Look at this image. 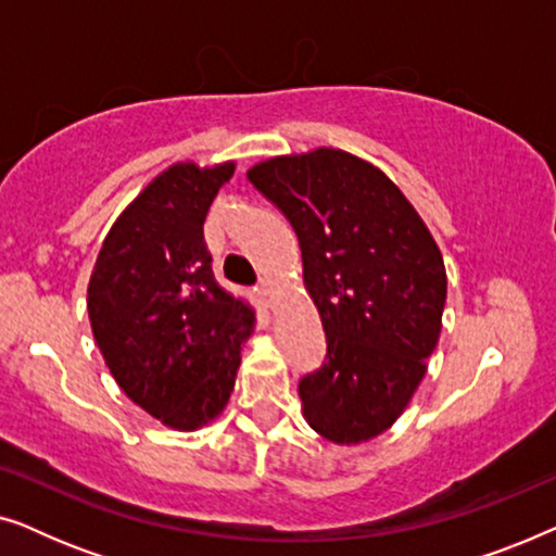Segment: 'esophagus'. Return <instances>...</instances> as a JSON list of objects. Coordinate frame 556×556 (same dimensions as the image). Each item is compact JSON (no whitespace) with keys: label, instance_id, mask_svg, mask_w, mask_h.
<instances>
[{"label":"esophagus","instance_id":"esophagus-1","mask_svg":"<svg viewBox=\"0 0 556 556\" xmlns=\"http://www.w3.org/2000/svg\"><path fill=\"white\" fill-rule=\"evenodd\" d=\"M257 293H261V299L268 303V306H273V301H276V293H278V283L276 280L265 278L261 280V286H257Z\"/></svg>","mask_w":556,"mask_h":556}]
</instances>
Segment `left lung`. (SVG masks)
Masks as SVG:
<instances>
[{
	"mask_svg": "<svg viewBox=\"0 0 556 556\" xmlns=\"http://www.w3.org/2000/svg\"><path fill=\"white\" fill-rule=\"evenodd\" d=\"M248 179L293 225L326 331L324 367L299 384L303 417L337 445L375 440L405 413L438 346V242L400 187L344 149L265 159Z\"/></svg>",
	"mask_w": 556,
	"mask_h": 556,
	"instance_id": "1",
	"label": "left lung"
}]
</instances>
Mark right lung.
<instances>
[{
	"label": "right lung",
	"mask_w": 556,
	"mask_h": 556,
	"mask_svg": "<svg viewBox=\"0 0 556 556\" xmlns=\"http://www.w3.org/2000/svg\"><path fill=\"white\" fill-rule=\"evenodd\" d=\"M232 174L235 162L166 166L111 225L88 280L105 367L128 400L181 432L225 413L255 329L245 295L215 280L202 230Z\"/></svg>",
	"instance_id": "add662e5"
}]
</instances>
